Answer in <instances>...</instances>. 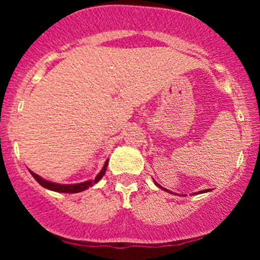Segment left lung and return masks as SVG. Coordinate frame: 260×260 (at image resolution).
I'll use <instances>...</instances> for the list:
<instances>
[{
	"label": "left lung",
	"instance_id": "obj_1",
	"mask_svg": "<svg viewBox=\"0 0 260 260\" xmlns=\"http://www.w3.org/2000/svg\"><path fill=\"white\" fill-rule=\"evenodd\" d=\"M154 183H155V184H156V186H157V187H159V188H161V189H164V190H165V192H168V193H172V192H171V190L166 189V188H164L162 186H160V184H159V183H157V182H156V181H154ZM210 190H211V189H204V190H199V192H196V193H193V194H201V193H207V192H210Z\"/></svg>",
	"mask_w": 260,
	"mask_h": 260
}]
</instances>
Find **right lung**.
<instances>
[{
  "mask_svg": "<svg viewBox=\"0 0 260 260\" xmlns=\"http://www.w3.org/2000/svg\"><path fill=\"white\" fill-rule=\"evenodd\" d=\"M107 165H109V159L105 161V165H104V168L101 169V171L96 175V177H95L94 180H89V181L80 182V183H74V184L56 183V182H51V181L45 180V178L41 177V176L37 175V174H35V172L30 171V170H29V172H30L32 177H34L35 180H37L38 183L40 184V186H43L44 188H46V189L53 190V192H59V193H79V192H83V190L88 189V188L91 187L92 184L98 183V182H99L101 178H103V176L105 175Z\"/></svg>",
  "mask_w": 260,
  "mask_h": 260,
  "instance_id": "1",
  "label": "right lung"
}]
</instances>
